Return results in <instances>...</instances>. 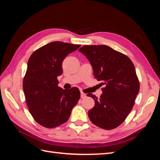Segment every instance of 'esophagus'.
<instances>
[{"instance_id": "1", "label": "esophagus", "mask_w": 160, "mask_h": 160, "mask_svg": "<svg viewBox=\"0 0 160 160\" xmlns=\"http://www.w3.org/2000/svg\"><path fill=\"white\" fill-rule=\"evenodd\" d=\"M81 98L82 99L85 98H86V94L84 93H83V92H81Z\"/></svg>"}]
</instances>
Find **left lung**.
Returning a JSON list of instances; mask_svg holds the SVG:
<instances>
[{"label":"left lung","instance_id":"8db88e82","mask_svg":"<svg viewBox=\"0 0 160 160\" xmlns=\"http://www.w3.org/2000/svg\"><path fill=\"white\" fill-rule=\"evenodd\" d=\"M79 51L93 67L95 78L104 85L103 93L95 100L88 112L94 125L104 129H113L122 124L132 111L139 91V81L134 65L123 53L107 45H84Z\"/></svg>","mask_w":160,"mask_h":160}]
</instances>
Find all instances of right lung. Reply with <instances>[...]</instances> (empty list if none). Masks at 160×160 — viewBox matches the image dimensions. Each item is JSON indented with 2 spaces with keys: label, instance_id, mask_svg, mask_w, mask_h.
I'll list each match as a JSON object with an SVG mask.
<instances>
[{
  "label": "right lung",
  "instance_id": "right-lung-1",
  "mask_svg": "<svg viewBox=\"0 0 160 160\" xmlns=\"http://www.w3.org/2000/svg\"><path fill=\"white\" fill-rule=\"evenodd\" d=\"M80 46L51 42L34 51L28 61L23 91L28 111L42 127L54 128L65 123L80 99L78 88L62 89L57 79L62 72V61Z\"/></svg>",
  "mask_w": 160,
  "mask_h": 160
}]
</instances>
